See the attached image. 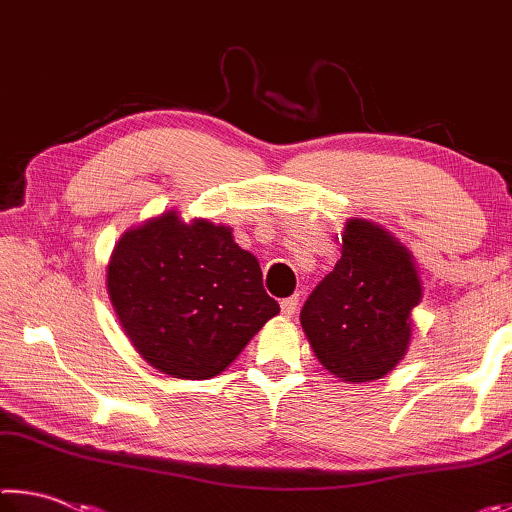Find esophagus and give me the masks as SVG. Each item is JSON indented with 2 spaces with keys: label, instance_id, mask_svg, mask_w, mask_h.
Listing matches in <instances>:
<instances>
[{
  "label": "esophagus",
  "instance_id": "34e87169",
  "mask_svg": "<svg viewBox=\"0 0 512 512\" xmlns=\"http://www.w3.org/2000/svg\"><path fill=\"white\" fill-rule=\"evenodd\" d=\"M282 314L287 316V318H291L293 314H296V309H298V296H291V298H284L282 300Z\"/></svg>",
  "mask_w": 512,
  "mask_h": 512
}]
</instances>
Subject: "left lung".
<instances>
[{
	"label": "left lung",
	"instance_id": "left-lung-1",
	"mask_svg": "<svg viewBox=\"0 0 512 512\" xmlns=\"http://www.w3.org/2000/svg\"><path fill=\"white\" fill-rule=\"evenodd\" d=\"M422 298L409 250L361 219L345 223L341 259L311 291L300 323L318 361L343 381L391 372L411 341V309Z\"/></svg>",
	"mask_w": 512,
	"mask_h": 512
}]
</instances>
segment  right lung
<instances>
[{
    "instance_id": "add662e5",
    "label": "right lung",
    "mask_w": 512,
    "mask_h": 512,
    "mask_svg": "<svg viewBox=\"0 0 512 512\" xmlns=\"http://www.w3.org/2000/svg\"><path fill=\"white\" fill-rule=\"evenodd\" d=\"M108 293L135 350L164 375L223 372L280 305L230 228L176 212L128 230L108 266Z\"/></svg>"
}]
</instances>
